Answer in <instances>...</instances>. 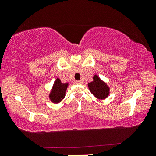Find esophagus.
I'll return each instance as SVG.
<instances>
[{
    "label": "esophagus",
    "instance_id": "1",
    "mask_svg": "<svg viewBox=\"0 0 156 156\" xmlns=\"http://www.w3.org/2000/svg\"><path fill=\"white\" fill-rule=\"evenodd\" d=\"M83 83V81L82 80H76V84H80Z\"/></svg>",
    "mask_w": 156,
    "mask_h": 156
}]
</instances>
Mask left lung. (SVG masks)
<instances>
[{"label":"left lung","instance_id":"8db88e82","mask_svg":"<svg viewBox=\"0 0 156 156\" xmlns=\"http://www.w3.org/2000/svg\"><path fill=\"white\" fill-rule=\"evenodd\" d=\"M93 79V81L88 83L89 90L98 99H105L109 94V87L97 75H95Z\"/></svg>","mask_w":156,"mask_h":156}]
</instances>
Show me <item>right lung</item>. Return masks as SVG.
<instances>
[{
	"label": "right lung",
	"mask_w": 156,
	"mask_h": 156,
	"mask_svg": "<svg viewBox=\"0 0 156 156\" xmlns=\"http://www.w3.org/2000/svg\"><path fill=\"white\" fill-rule=\"evenodd\" d=\"M69 83H62L59 78L55 80L51 91L49 94V99L54 103H59L65 96Z\"/></svg>",
	"instance_id": "right-lung-1"
}]
</instances>
